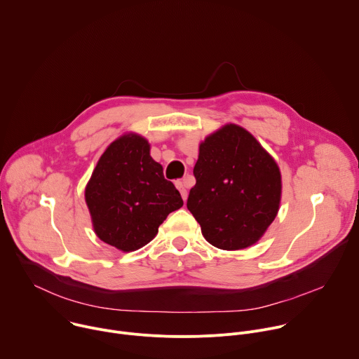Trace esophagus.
<instances>
[{
	"mask_svg": "<svg viewBox=\"0 0 359 359\" xmlns=\"http://www.w3.org/2000/svg\"><path fill=\"white\" fill-rule=\"evenodd\" d=\"M175 185H177V188H178V191L181 192V196H182V199H184V202H187V198H188V192H187V188H185V184L182 182V181H177L175 182Z\"/></svg>",
	"mask_w": 359,
	"mask_h": 359,
	"instance_id": "1",
	"label": "esophagus"
}]
</instances>
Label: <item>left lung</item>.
Segmentation results:
<instances>
[{
  "label": "left lung",
  "instance_id": "obj_1",
  "mask_svg": "<svg viewBox=\"0 0 359 359\" xmlns=\"http://www.w3.org/2000/svg\"><path fill=\"white\" fill-rule=\"evenodd\" d=\"M187 206L212 245L244 250L275 220L282 177L275 158L244 128L226 123L199 143Z\"/></svg>",
  "mask_w": 359,
  "mask_h": 359
}]
</instances>
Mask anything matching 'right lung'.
I'll use <instances>...</instances> for the list:
<instances>
[{
  "label": "right lung",
  "mask_w": 359,
  "mask_h": 359,
  "mask_svg": "<svg viewBox=\"0 0 359 359\" xmlns=\"http://www.w3.org/2000/svg\"><path fill=\"white\" fill-rule=\"evenodd\" d=\"M94 233L122 252L150 243L167 216L184 202L150 143L135 132L114 140L100 157L84 191Z\"/></svg>",
  "instance_id": "right-lung-1"
}]
</instances>
